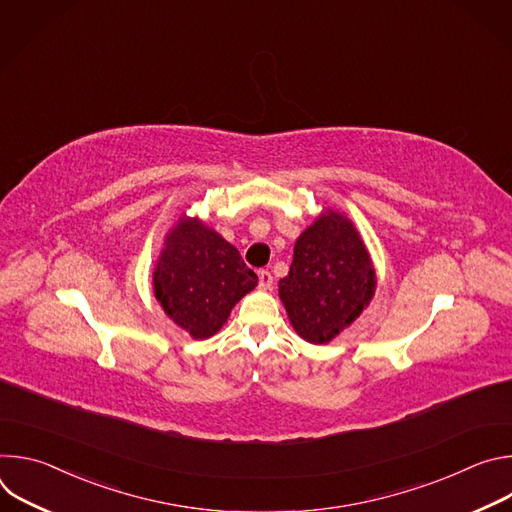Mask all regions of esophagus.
I'll return each instance as SVG.
<instances>
[{
	"label": "esophagus",
	"mask_w": 512,
	"mask_h": 512,
	"mask_svg": "<svg viewBox=\"0 0 512 512\" xmlns=\"http://www.w3.org/2000/svg\"><path fill=\"white\" fill-rule=\"evenodd\" d=\"M259 287L265 291H269L273 287V275L267 269L259 271Z\"/></svg>",
	"instance_id": "obj_1"
}]
</instances>
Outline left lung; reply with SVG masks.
Instances as JSON below:
<instances>
[{
    "label": "left lung",
    "mask_w": 512,
    "mask_h": 512,
    "mask_svg": "<svg viewBox=\"0 0 512 512\" xmlns=\"http://www.w3.org/2000/svg\"><path fill=\"white\" fill-rule=\"evenodd\" d=\"M377 273L348 216L326 208L296 241L279 298L294 330L312 344H328L369 306Z\"/></svg>",
    "instance_id": "obj_1"
}]
</instances>
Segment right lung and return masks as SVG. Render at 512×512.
<instances>
[{
    "label": "right lung",
    "instance_id": "add662e5",
    "mask_svg": "<svg viewBox=\"0 0 512 512\" xmlns=\"http://www.w3.org/2000/svg\"><path fill=\"white\" fill-rule=\"evenodd\" d=\"M257 285L241 253L200 218L170 229L154 271V294L166 316L192 338L214 336L235 304Z\"/></svg>",
    "mask_w": 512,
    "mask_h": 512
}]
</instances>
